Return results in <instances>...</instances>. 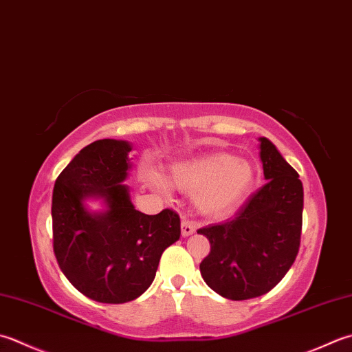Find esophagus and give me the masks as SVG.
I'll return each mask as SVG.
<instances>
[{"label":"esophagus","mask_w":352,"mask_h":352,"mask_svg":"<svg viewBox=\"0 0 352 352\" xmlns=\"http://www.w3.org/2000/svg\"><path fill=\"white\" fill-rule=\"evenodd\" d=\"M197 230V226L194 221H189L188 218H183L182 219V235L183 236H189L192 233H195Z\"/></svg>","instance_id":"esophagus-1"}]
</instances>
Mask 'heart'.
<instances>
[{
  "label": "heart",
  "instance_id": "obj_1",
  "mask_svg": "<svg viewBox=\"0 0 352 352\" xmlns=\"http://www.w3.org/2000/svg\"><path fill=\"white\" fill-rule=\"evenodd\" d=\"M170 180L178 189L195 194L199 209L218 215L245 195L253 183V169L244 160L219 153L175 164L170 169ZM149 182L160 192L166 190L157 175H151Z\"/></svg>",
  "mask_w": 352,
  "mask_h": 352
}]
</instances>
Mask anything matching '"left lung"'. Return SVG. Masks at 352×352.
<instances>
[{
  "label": "left lung",
  "mask_w": 352,
  "mask_h": 352,
  "mask_svg": "<svg viewBox=\"0 0 352 352\" xmlns=\"http://www.w3.org/2000/svg\"><path fill=\"white\" fill-rule=\"evenodd\" d=\"M263 188L224 223L198 229L210 253L199 264L206 284L232 300L258 298L276 287L300 247L304 188L274 144L261 137Z\"/></svg>",
  "instance_id": "left-lung-1"
}]
</instances>
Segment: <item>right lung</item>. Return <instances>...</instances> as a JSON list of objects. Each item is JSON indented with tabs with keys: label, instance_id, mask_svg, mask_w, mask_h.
Here are the masks:
<instances>
[{
	"label": "right lung",
	"instance_id": "obj_1",
	"mask_svg": "<svg viewBox=\"0 0 352 352\" xmlns=\"http://www.w3.org/2000/svg\"><path fill=\"white\" fill-rule=\"evenodd\" d=\"M131 144L89 143L56 178L52 199L53 252L72 285L102 304L139 298L155 278L162 253L180 238V217L135 210L125 180ZM105 197L109 210L89 214L82 201Z\"/></svg>",
	"mask_w": 352,
	"mask_h": 352
}]
</instances>
